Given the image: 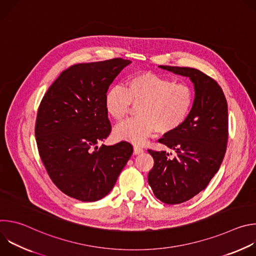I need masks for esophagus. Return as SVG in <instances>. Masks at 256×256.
<instances>
[{
  "label": "esophagus",
  "instance_id": "esophagus-1",
  "mask_svg": "<svg viewBox=\"0 0 256 256\" xmlns=\"http://www.w3.org/2000/svg\"><path fill=\"white\" fill-rule=\"evenodd\" d=\"M142 152H144V149L140 147V146H138V144H134V155H138V154H140Z\"/></svg>",
  "mask_w": 256,
  "mask_h": 256
}]
</instances>
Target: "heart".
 Listing matches in <instances>:
<instances>
[{
    "label": "heart",
    "instance_id": "obj_1",
    "mask_svg": "<svg viewBox=\"0 0 256 256\" xmlns=\"http://www.w3.org/2000/svg\"><path fill=\"white\" fill-rule=\"evenodd\" d=\"M194 102L192 87L172 78L138 72L130 76L126 87L114 85L104 96L107 114L114 120H122L132 103L138 105L140 116L118 124L114 130L120 140L142 144L157 130L161 134L177 130L188 118Z\"/></svg>",
    "mask_w": 256,
    "mask_h": 256
}]
</instances>
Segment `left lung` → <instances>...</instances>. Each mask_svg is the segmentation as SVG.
Instances as JSON below:
<instances>
[{"mask_svg":"<svg viewBox=\"0 0 256 256\" xmlns=\"http://www.w3.org/2000/svg\"><path fill=\"white\" fill-rule=\"evenodd\" d=\"M174 74L188 77L194 86L192 110L177 130L159 142L175 151L148 152L154 166L148 174L155 196L168 204L186 202L204 190L220 168L228 142V105L222 88L200 70L159 66Z\"/></svg>","mask_w":256,"mask_h":256,"instance_id":"8db88e82","label":"left lung"}]
</instances>
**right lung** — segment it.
I'll list each match as a JSON object with an SVG mask.
<instances>
[{"label": "right lung", "instance_id": "add662e5", "mask_svg": "<svg viewBox=\"0 0 256 256\" xmlns=\"http://www.w3.org/2000/svg\"><path fill=\"white\" fill-rule=\"evenodd\" d=\"M130 62L116 58L72 66L40 102L35 124L40 156L54 184L70 198H104L132 154V146L124 140L98 147L112 132L104 96Z\"/></svg>", "mask_w": 256, "mask_h": 256}]
</instances>
